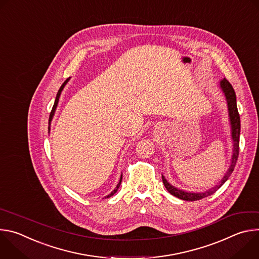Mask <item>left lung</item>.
Here are the masks:
<instances>
[{
    "mask_svg": "<svg viewBox=\"0 0 259 259\" xmlns=\"http://www.w3.org/2000/svg\"><path fill=\"white\" fill-rule=\"evenodd\" d=\"M220 88L224 91L227 102H228V108H229V116H230V122H231V127H232V139L234 141V147H233V157H232V163L225 174L224 178L220 180V182L215 186L214 188L210 189L209 191H206L204 193H189V192H184L181 190H178L177 188L171 186V184L166 180L164 175H162V180L165 188L167 191L175 196L176 198H179L184 201H198L203 198H206L212 194H214L221 186L229 179L231 174L233 173L238 157H239V143H240V131H241V122H240V115L238 112V107H237V99H236V93L231 85V83L225 78L220 81Z\"/></svg>",
    "mask_w": 259,
    "mask_h": 259,
    "instance_id": "8db88e82",
    "label": "left lung"
}]
</instances>
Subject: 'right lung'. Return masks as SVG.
I'll use <instances>...</instances> for the list:
<instances>
[{
    "instance_id": "right-lung-1",
    "label": "right lung",
    "mask_w": 259,
    "mask_h": 259,
    "mask_svg": "<svg viewBox=\"0 0 259 259\" xmlns=\"http://www.w3.org/2000/svg\"><path fill=\"white\" fill-rule=\"evenodd\" d=\"M68 80L69 79H66L65 81H64V83L61 85V87L59 88V90H58V92H57V95H56V98H55V101H54V104H53V107H52V110H51V113H50V116H49V130H50V124H51V121H52V119H53V116H54V113H55V109H56V107H57V104H58V100H59V96H60V94H61V91L63 90V88H64V86H65V84L68 82ZM122 175H121V178H120V181H119V183H118V186H117V188L110 193L108 196H106L105 198H109V197H112V196H114L116 193H117V191H118V189L120 188V186H121V182H122Z\"/></svg>"
}]
</instances>
